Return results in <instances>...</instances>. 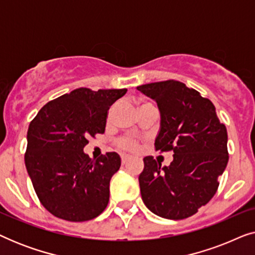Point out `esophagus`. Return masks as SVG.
Here are the masks:
<instances>
[{
    "instance_id": "1",
    "label": "esophagus",
    "mask_w": 255,
    "mask_h": 255,
    "mask_svg": "<svg viewBox=\"0 0 255 255\" xmlns=\"http://www.w3.org/2000/svg\"><path fill=\"white\" fill-rule=\"evenodd\" d=\"M130 160H131L130 156H128V155H122V163H123V165H125V163H128V161H130Z\"/></svg>"
}]
</instances>
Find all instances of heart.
<instances>
[{"mask_svg":"<svg viewBox=\"0 0 255 255\" xmlns=\"http://www.w3.org/2000/svg\"><path fill=\"white\" fill-rule=\"evenodd\" d=\"M137 142L132 139H122V140L118 142V147L123 151H135L137 149Z\"/></svg>","mask_w":255,"mask_h":255,"instance_id":"b5f03b06","label":"heart"}]
</instances>
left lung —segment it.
Returning a JSON list of instances; mask_svg holds the SVG:
<instances>
[{
    "label": "left lung",
    "instance_id": "obj_1",
    "mask_svg": "<svg viewBox=\"0 0 255 255\" xmlns=\"http://www.w3.org/2000/svg\"><path fill=\"white\" fill-rule=\"evenodd\" d=\"M137 89L159 108L155 149L174 153L169 166H161L153 156L144 158L139 175L142 202L162 218L190 217L214 197L228 165L225 125L211 101L182 82L168 80Z\"/></svg>",
    "mask_w": 255,
    "mask_h": 255
}]
</instances>
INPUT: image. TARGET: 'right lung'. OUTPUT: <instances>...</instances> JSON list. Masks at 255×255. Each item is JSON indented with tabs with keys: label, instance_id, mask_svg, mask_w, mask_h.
I'll use <instances>...</instances> for the list:
<instances>
[{
	"label": "right lung",
	"instance_id": "right-lung-1",
	"mask_svg": "<svg viewBox=\"0 0 255 255\" xmlns=\"http://www.w3.org/2000/svg\"><path fill=\"white\" fill-rule=\"evenodd\" d=\"M128 89L79 88L41 108L27 130L25 166L40 203L55 217L86 222L103 212L121 167L116 152L92 160L90 137L104 133L108 110Z\"/></svg>",
	"mask_w": 255,
	"mask_h": 255
}]
</instances>
